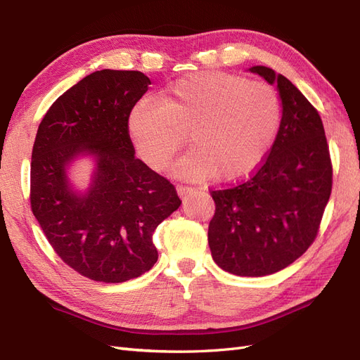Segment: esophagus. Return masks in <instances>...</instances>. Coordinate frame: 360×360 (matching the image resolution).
I'll use <instances>...</instances> for the list:
<instances>
[{"instance_id": "obj_1", "label": "esophagus", "mask_w": 360, "mask_h": 360, "mask_svg": "<svg viewBox=\"0 0 360 360\" xmlns=\"http://www.w3.org/2000/svg\"><path fill=\"white\" fill-rule=\"evenodd\" d=\"M176 189H177V193H179V197H180V198H183V197H186V195H191V193L193 192V189H192V188H188V186H183V184H179V186H177Z\"/></svg>"}]
</instances>
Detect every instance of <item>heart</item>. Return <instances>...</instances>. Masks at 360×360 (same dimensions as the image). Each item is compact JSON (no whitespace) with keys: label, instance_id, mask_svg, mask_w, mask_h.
<instances>
[{"label":"heart","instance_id":"heart-1","mask_svg":"<svg viewBox=\"0 0 360 360\" xmlns=\"http://www.w3.org/2000/svg\"><path fill=\"white\" fill-rule=\"evenodd\" d=\"M281 122L276 90L224 72H198L172 82L160 103L144 99L129 115V134L148 165L163 169L186 143L172 171L188 180L233 181L252 172L274 144Z\"/></svg>","mask_w":360,"mask_h":360}]
</instances>
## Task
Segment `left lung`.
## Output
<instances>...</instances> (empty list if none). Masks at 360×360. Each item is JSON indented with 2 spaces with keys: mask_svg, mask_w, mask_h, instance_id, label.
<instances>
[{
  "mask_svg": "<svg viewBox=\"0 0 360 360\" xmlns=\"http://www.w3.org/2000/svg\"><path fill=\"white\" fill-rule=\"evenodd\" d=\"M248 70L276 85L281 124L252 177L212 191L209 246L228 274L266 276L294 263L317 237L332 192V163L321 118L297 86L266 66Z\"/></svg>",
  "mask_w": 360,
  "mask_h": 360,
  "instance_id": "1",
  "label": "left lung"
}]
</instances>
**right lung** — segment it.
Here are the masks:
<instances>
[{
    "mask_svg": "<svg viewBox=\"0 0 360 360\" xmlns=\"http://www.w3.org/2000/svg\"><path fill=\"white\" fill-rule=\"evenodd\" d=\"M150 79L136 70L85 76L52 103L31 155V210L58 257L82 276L124 282L158 261L153 233L181 201L176 188L135 158L129 115ZM90 157L89 188L70 181Z\"/></svg>",
    "mask_w": 360,
    "mask_h": 360,
    "instance_id": "obj_1",
    "label": "right lung"
}]
</instances>
